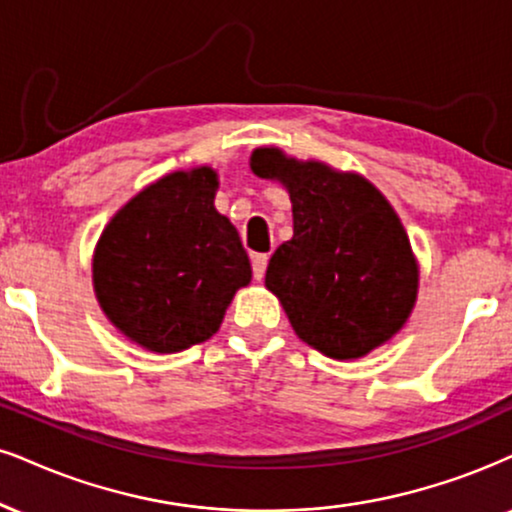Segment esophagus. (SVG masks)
Wrapping results in <instances>:
<instances>
[{"instance_id":"esophagus-1","label":"esophagus","mask_w":512,"mask_h":512,"mask_svg":"<svg viewBox=\"0 0 512 512\" xmlns=\"http://www.w3.org/2000/svg\"><path fill=\"white\" fill-rule=\"evenodd\" d=\"M266 268H268V254H254V256H251V270H254L256 280H263V275H266Z\"/></svg>"}]
</instances>
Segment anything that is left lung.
<instances>
[{
    "mask_svg": "<svg viewBox=\"0 0 512 512\" xmlns=\"http://www.w3.org/2000/svg\"><path fill=\"white\" fill-rule=\"evenodd\" d=\"M251 170L289 192L294 235L277 246L266 287L299 339L337 361L361 358L406 325L418 299V261L399 216L372 182L275 147Z\"/></svg>",
    "mask_w": 512,
    "mask_h": 512,
    "instance_id": "1",
    "label": "left lung"
}]
</instances>
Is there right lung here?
<instances>
[{
	"mask_svg": "<svg viewBox=\"0 0 512 512\" xmlns=\"http://www.w3.org/2000/svg\"><path fill=\"white\" fill-rule=\"evenodd\" d=\"M216 170H178L132 197L92 258L99 306L142 349L175 353L218 332L251 263L235 225L213 206Z\"/></svg>",
	"mask_w": 512,
	"mask_h": 512,
	"instance_id": "add662e5",
	"label": "right lung"
}]
</instances>
